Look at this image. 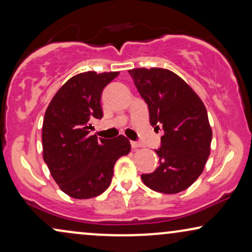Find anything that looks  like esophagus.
Instances as JSON below:
<instances>
[{"instance_id":"34e87169","label":"esophagus","mask_w":252,"mask_h":252,"mask_svg":"<svg viewBox=\"0 0 252 252\" xmlns=\"http://www.w3.org/2000/svg\"><path fill=\"white\" fill-rule=\"evenodd\" d=\"M130 143H131V148H132L133 150H136V149H138V148H142V144H141V143H138V142H133V141H131Z\"/></svg>"}]
</instances>
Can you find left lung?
<instances>
[{"mask_svg": "<svg viewBox=\"0 0 252 252\" xmlns=\"http://www.w3.org/2000/svg\"><path fill=\"white\" fill-rule=\"evenodd\" d=\"M129 74L148 103L150 123L163 126L159 166L142 174L149 189L176 194L192 185L203 172L211 154L212 128L202 100L184 79L170 69L133 68Z\"/></svg>", "mask_w": 252, "mask_h": 252, "instance_id": "obj_1", "label": "left lung"}]
</instances>
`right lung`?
<instances>
[{
	"label": "right lung",
	"mask_w": 252,
	"mask_h": 252,
	"mask_svg": "<svg viewBox=\"0 0 252 252\" xmlns=\"http://www.w3.org/2000/svg\"><path fill=\"white\" fill-rule=\"evenodd\" d=\"M119 72L79 73L63 84L45 111L43 159L60 189L74 199H91L111 183L114 165L131 150L123 135H91L92 121L102 119L101 94Z\"/></svg>",
	"instance_id": "1"
}]
</instances>
